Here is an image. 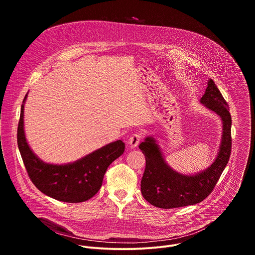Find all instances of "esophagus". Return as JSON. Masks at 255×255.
Returning <instances> with one entry per match:
<instances>
[{"instance_id":"34e87169","label":"esophagus","mask_w":255,"mask_h":255,"mask_svg":"<svg viewBox=\"0 0 255 255\" xmlns=\"http://www.w3.org/2000/svg\"><path fill=\"white\" fill-rule=\"evenodd\" d=\"M143 138L142 133H134L133 135H131V137L129 138V144L131 147H136L137 145L139 144V142L141 141V139Z\"/></svg>"}]
</instances>
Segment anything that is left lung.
<instances>
[{
    "label": "left lung",
    "instance_id": "left-lung-1",
    "mask_svg": "<svg viewBox=\"0 0 255 255\" xmlns=\"http://www.w3.org/2000/svg\"><path fill=\"white\" fill-rule=\"evenodd\" d=\"M201 103L223 121L220 151L208 169L195 175L180 174L165 163L153 138L147 137L139 145L146 161L141 179V193L145 200L155 207L172 209L204 201L214 190L229 161L232 147L231 115L227 102L213 80L209 81Z\"/></svg>",
    "mask_w": 255,
    "mask_h": 255
}]
</instances>
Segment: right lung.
Listing matches in <instances>:
<instances>
[{"instance_id":"obj_1","label":"right lung","mask_w":255,"mask_h":255,"mask_svg":"<svg viewBox=\"0 0 255 255\" xmlns=\"http://www.w3.org/2000/svg\"><path fill=\"white\" fill-rule=\"evenodd\" d=\"M17 130L18 147L27 173L40 192L66 203H81L93 198L102 187L107 168L123 154L125 144L117 140L69 164L45 163L36 156L26 142L24 134V102Z\"/></svg>"}]
</instances>
